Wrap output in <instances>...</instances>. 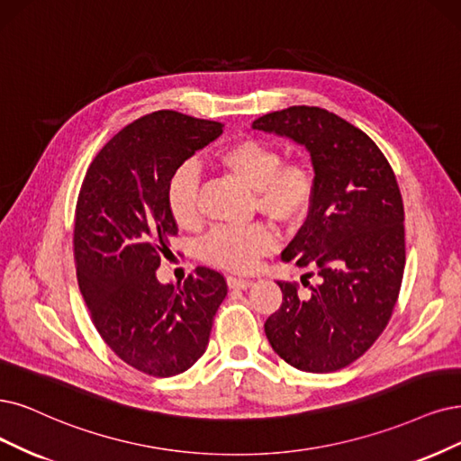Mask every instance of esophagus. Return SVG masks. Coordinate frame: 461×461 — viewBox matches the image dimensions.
<instances>
[{
  "label": "esophagus",
  "mask_w": 461,
  "mask_h": 461,
  "mask_svg": "<svg viewBox=\"0 0 461 461\" xmlns=\"http://www.w3.org/2000/svg\"><path fill=\"white\" fill-rule=\"evenodd\" d=\"M250 285H252L250 279L235 277V276H230V277H228V286H230V288H241V291H245V288H249Z\"/></svg>",
  "instance_id": "1"
}]
</instances>
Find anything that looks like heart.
<instances>
[{"instance_id":"obj_1","label":"heart","mask_w":461,"mask_h":461,"mask_svg":"<svg viewBox=\"0 0 461 461\" xmlns=\"http://www.w3.org/2000/svg\"><path fill=\"white\" fill-rule=\"evenodd\" d=\"M216 163L254 190L258 212L285 228L302 224L312 212L317 178L310 163L283 161L277 146L243 136L216 151ZM201 173L195 163L185 161L170 173L165 185V204L180 228L199 221ZM277 237L266 224L241 228H216L201 243V258L230 271H250L260 258L276 249Z\"/></svg>"}]
</instances>
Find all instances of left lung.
<instances>
[{"mask_svg": "<svg viewBox=\"0 0 461 461\" xmlns=\"http://www.w3.org/2000/svg\"><path fill=\"white\" fill-rule=\"evenodd\" d=\"M252 129L305 146L317 178L312 212L281 258L315 267L319 285L302 296L296 283L277 281L283 302L266 336L298 370H339L376 342L399 298L404 207L395 173L368 134L329 110L291 106Z\"/></svg>", "mask_w": 461, "mask_h": 461, "instance_id": "left-lung-1", "label": "left lung"}]
</instances>
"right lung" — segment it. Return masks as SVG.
I'll use <instances>...</instances> for the list:
<instances>
[{
  "mask_svg": "<svg viewBox=\"0 0 461 461\" xmlns=\"http://www.w3.org/2000/svg\"><path fill=\"white\" fill-rule=\"evenodd\" d=\"M221 123L173 110L136 119L98 151L76 207L74 258L93 325L129 366L168 378L209 346L226 279L199 266L184 285L156 269L178 226L165 204L173 170L221 134Z\"/></svg>",
  "mask_w": 461,
  "mask_h": 461,
  "instance_id": "add662e5",
  "label": "right lung"
}]
</instances>
